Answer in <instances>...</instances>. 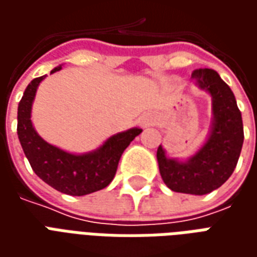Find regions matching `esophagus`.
I'll return each instance as SVG.
<instances>
[{
  "instance_id": "34e87169",
  "label": "esophagus",
  "mask_w": 257,
  "mask_h": 257,
  "mask_svg": "<svg viewBox=\"0 0 257 257\" xmlns=\"http://www.w3.org/2000/svg\"><path fill=\"white\" fill-rule=\"evenodd\" d=\"M140 123H142L143 126H147V125H150V123H151V119H150V118H142Z\"/></svg>"
}]
</instances>
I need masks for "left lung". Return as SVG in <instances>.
Here are the masks:
<instances>
[{
  "label": "left lung",
  "mask_w": 257,
  "mask_h": 257,
  "mask_svg": "<svg viewBox=\"0 0 257 257\" xmlns=\"http://www.w3.org/2000/svg\"><path fill=\"white\" fill-rule=\"evenodd\" d=\"M191 78L212 97V121L205 143L187 160L169 158L160 145L157 161L169 189L204 195L219 189L237 167L243 143L241 111L230 86L212 68H197Z\"/></svg>",
  "instance_id": "obj_1"
}]
</instances>
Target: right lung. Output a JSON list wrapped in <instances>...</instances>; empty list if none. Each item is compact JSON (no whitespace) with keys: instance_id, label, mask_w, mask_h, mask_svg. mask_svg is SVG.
Instances as JSON below:
<instances>
[{"instance_id":"obj_1","label":"right lung","mask_w":257,"mask_h":257,"mask_svg":"<svg viewBox=\"0 0 257 257\" xmlns=\"http://www.w3.org/2000/svg\"><path fill=\"white\" fill-rule=\"evenodd\" d=\"M59 70L62 66L53 68L51 74ZM45 77L34 78L27 85L18 107V136L25 156L37 176L60 193L79 197L104 189L115 176L123 150L142 134V129L131 128L112 135L100 147L84 154L68 153L49 145L37 134L31 122L33 101Z\"/></svg>"}]
</instances>
